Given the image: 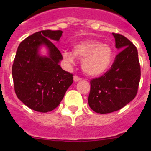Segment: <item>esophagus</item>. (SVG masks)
<instances>
[{"label": "esophagus", "mask_w": 151, "mask_h": 151, "mask_svg": "<svg viewBox=\"0 0 151 151\" xmlns=\"http://www.w3.org/2000/svg\"><path fill=\"white\" fill-rule=\"evenodd\" d=\"M73 79H74V82H78V81H79V80H81L82 79V78H79V77H78V76H75L74 77H73Z\"/></svg>", "instance_id": "34e87169"}]
</instances>
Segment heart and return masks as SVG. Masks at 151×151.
<instances>
[{
  "mask_svg": "<svg viewBox=\"0 0 151 151\" xmlns=\"http://www.w3.org/2000/svg\"><path fill=\"white\" fill-rule=\"evenodd\" d=\"M113 50L97 40H85L75 45L71 52H63L64 60L73 64L75 57L82 60V69L89 76H101L108 71L113 61Z\"/></svg>",
  "mask_w": 151,
  "mask_h": 151,
  "instance_id": "heart-1",
  "label": "heart"
}]
</instances>
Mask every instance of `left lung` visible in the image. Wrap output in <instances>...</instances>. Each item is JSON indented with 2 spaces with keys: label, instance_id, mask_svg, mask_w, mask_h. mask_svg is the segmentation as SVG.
<instances>
[{
  "label": "left lung",
  "instance_id": "8db88e82",
  "mask_svg": "<svg viewBox=\"0 0 151 151\" xmlns=\"http://www.w3.org/2000/svg\"><path fill=\"white\" fill-rule=\"evenodd\" d=\"M119 50L110 70L91 81L88 104L92 110L104 114L117 111L135 97L141 78L136 47L120 34L113 33Z\"/></svg>",
  "mask_w": 151,
  "mask_h": 151
}]
</instances>
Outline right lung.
<instances>
[{
	"mask_svg": "<svg viewBox=\"0 0 151 151\" xmlns=\"http://www.w3.org/2000/svg\"><path fill=\"white\" fill-rule=\"evenodd\" d=\"M60 30H43L29 36L17 48L12 67L17 97L35 111L47 113L58 106L73 82V76L59 65L63 60L60 50L52 42L59 41ZM46 46L48 55L40 49Z\"/></svg>",
	"mask_w": 151,
	"mask_h": 151,
	"instance_id": "1",
	"label": "right lung"
}]
</instances>
